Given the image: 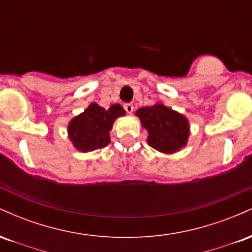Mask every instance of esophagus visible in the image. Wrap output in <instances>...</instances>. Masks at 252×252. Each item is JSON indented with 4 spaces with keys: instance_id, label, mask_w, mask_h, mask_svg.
Wrapping results in <instances>:
<instances>
[{
    "instance_id": "esophagus-1",
    "label": "esophagus",
    "mask_w": 252,
    "mask_h": 252,
    "mask_svg": "<svg viewBox=\"0 0 252 252\" xmlns=\"http://www.w3.org/2000/svg\"><path fill=\"white\" fill-rule=\"evenodd\" d=\"M124 110H126L128 114H132V111H134V104H132V103H126V104H124Z\"/></svg>"
}]
</instances>
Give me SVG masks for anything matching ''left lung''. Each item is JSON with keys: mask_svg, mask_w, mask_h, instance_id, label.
Instances as JSON below:
<instances>
[{"mask_svg": "<svg viewBox=\"0 0 252 252\" xmlns=\"http://www.w3.org/2000/svg\"><path fill=\"white\" fill-rule=\"evenodd\" d=\"M142 126L148 130V144L162 153L178 152L187 142L189 122L182 115L167 106L141 108L136 112Z\"/></svg>", "mask_w": 252, "mask_h": 252, "instance_id": "1", "label": "left lung"}]
</instances>
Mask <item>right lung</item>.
Wrapping results in <instances>:
<instances>
[{"label":"right lung","mask_w":252,"mask_h":252,"mask_svg":"<svg viewBox=\"0 0 252 252\" xmlns=\"http://www.w3.org/2000/svg\"><path fill=\"white\" fill-rule=\"evenodd\" d=\"M124 114L123 108L118 104H114L108 110L98 104H91L68 126V135L74 147L80 152H91L108 146L109 131L114 121Z\"/></svg>","instance_id":"obj_1"}]
</instances>
